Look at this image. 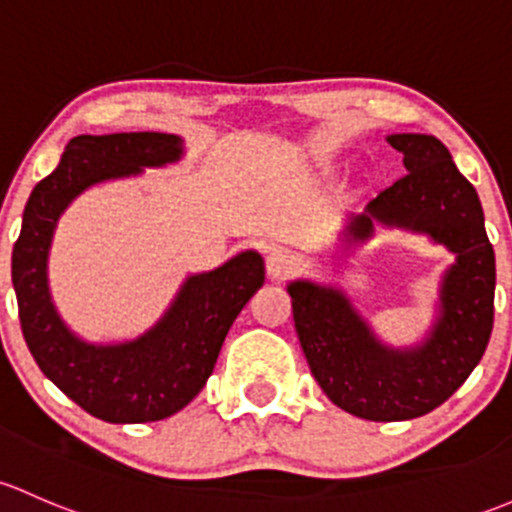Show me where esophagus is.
<instances>
[{"mask_svg":"<svg viewBox=\"0 0 512 512\" xmlns=\"http://www.w3.org/2000/svg\"><path fill=\"white\" fill-rule=\"evenodd\" d=\"M266 268L271 278H276V281H286V278H291L293 273L298 271V258L286 249H273L271 254L266 256Z\"/></svg>","mask_w":512,"mask_h":512,"instance_id":"34e87169","label":"esophagus"}]
</instances>
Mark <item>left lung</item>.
Returning a JSON list of instances; mask_svg holds the SVG:
<instances>
[{"instance_id": "8db88e82", "label": "left lung", "mask_w": 512, "mask_h": 512, "mask_svg": "<svg viewBox=\"0 0 512 512\" xmlns=\"http://www.w3.org/2000/svg\"><path fill=\"white\" fill-rule=\"evenodd\" d=\"M387 140L404 155L407 175L352 219L347 236L367 239L372 221H382L424 231L456 254L431 335L414 350H389L342 293L308 281L288 286L295 333L320 389L347 414L370 421L416 419L444 404L486 352L495 298V254L473 184L434 135Z\"/></svg>"}]
</instances>
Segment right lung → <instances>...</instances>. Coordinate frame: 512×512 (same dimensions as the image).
<instances>
[{
  "instance_id": "add662e5",
  "label": "right lung",
  "mask_w": 512,
  "mask_h": 512,
  "mask_svg": "<svg viewBox=\"0 0 512 512\" xmlns=\"http://www.w3.org/2000/svg\"><path fill=\"white\" fill-rule=\"evenodd\" d=\"M179 157L177 135H78L31 192L14 244L12 283L29 352L68 399L110 424L160 421L187 407L207 384L236 315L263 286V258L246 251L187 278L165 318L133 342L88 345L61 323L46 286V256L63 209L91 184Z\"/></svg>"
}]
</instances>
